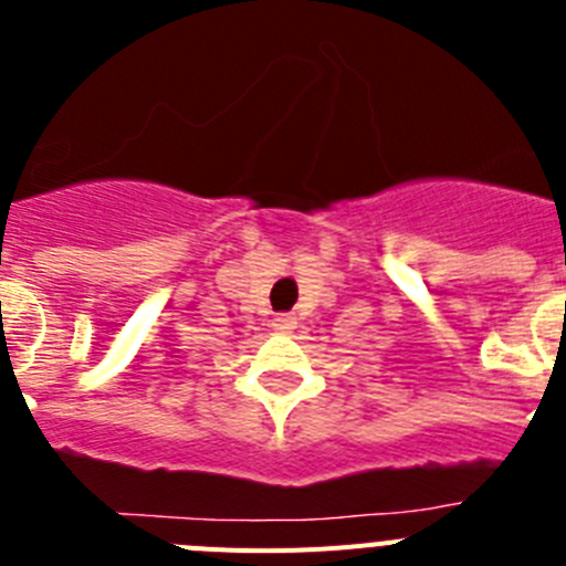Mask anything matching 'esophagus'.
Instances as JSON below:
<instances>
[{"mask_svg":"<svg viewBox=\"0 0 566 566\" xmlns=\"http://www.w3.org/2000/svg\"><path fill=\"white\" fill-rule=\"evenodd\" d=\"M272 326H274V332L289 334L294 326H297V317H292V314H277V317H274Z\"/></svg>","mask_w":566,"mask_h":566,"instance_id":"1","label":"esophagus"}]
</instances>
